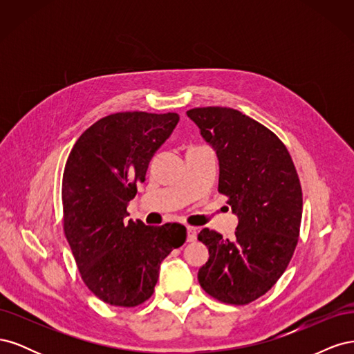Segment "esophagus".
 Segmentation results:
<instances>
[{"mask_svg":"<svg viewBox=\"0 0 354 354\" xmlns=\"http://www.w3.org/2000/svg\"><path fill=\"white\" fill-rule=\"evenodd\" d=\"M198 238V229L194 226H187V242H195Z\"/></svg>","mask_w":354,"mask_h":354,"instance_id":"obj_1","label":"esophagus"}]
</instances>
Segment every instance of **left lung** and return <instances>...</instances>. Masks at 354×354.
<instances>
[{
    "label": "left lung",
    "mask_w": 354,
    "mask_h": 354,
    "mask_svg": "<svg viewBox=\"0 0 354 354\" xmlns=\"http://www.w3.org/2000/svg\"><path fill=\"white\" fill-rule=\"evenodd\" d=\"M186 113L216 149L218 192L239 218L233 242L201 230L209 260L198 281L221 303L250 304L279 281L295 251L303 214L297 169L281 138L242 112L208 106Z\"/></svg>",
    "instance_id": "obj_1"
}]
</instances>
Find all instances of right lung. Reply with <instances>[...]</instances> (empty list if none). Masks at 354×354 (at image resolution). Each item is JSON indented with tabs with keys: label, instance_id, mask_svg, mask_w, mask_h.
<instances>
[{
	"label": "right lung",
	"instance_id": "obj_1",
	"mask_svg": "<svg viewBox=\"0 0 354 354\" xmlns=\"http://www.w3.org/2000/svg\"><path fill=\"white\" fill-rule=\"evenodd\" d=\"M177 113L118 112L85 130L63 171V229L90 291L111 306L152 297L165 257L186 242L178 223L125 221L149 160L173 133Z\"/></svg>",
	"mask_w": 354,
	"mask_h": 354
}]
</instances>
